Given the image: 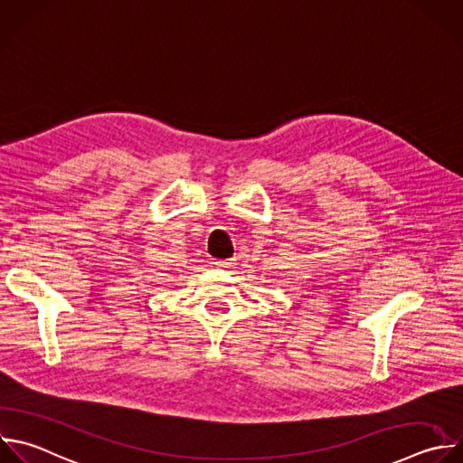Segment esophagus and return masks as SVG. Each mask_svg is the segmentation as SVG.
<instances>
[{
    "instance_id": "1",
    "label": "esophagus",
    "mask_w": 463,
    "mask_h": 463,
    "mask_svg": "<svg viewBox=\"0 0 463 463\" xmlns=\"http://www.w3.org/2000/svg\"><path fill=\"white\" fill-rule=\"evenodd\" d=\"M215 266L221 268V269H228V268L233 266V262L232 260H215Z\"/></svg>"
}]
</instances>
